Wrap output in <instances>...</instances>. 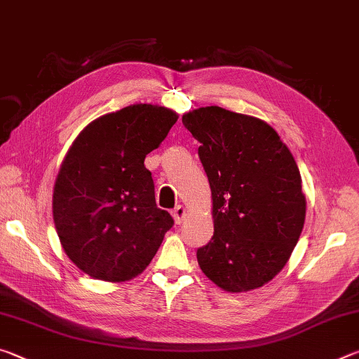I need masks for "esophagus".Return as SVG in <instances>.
Returning <instances> with one entry per match:
<instances>
[{
    "mask_svg": "<svg viewBox=\"0 0 359 359\" xmlns=\"http://www.w3.org/2000/svg\"><path fill=\"white\" fill-rule=\"evenodd\" d=\"M174 220H175V223L177 224H180L182 222H184V218H185V215H187V209L184 208V205H177V208L174 209Z\"/></svg>",
    "mask_w": 359,
    "mask_h": 359,
    "instance_id": "1",
    "label": "esophagus"
}]
</instances>
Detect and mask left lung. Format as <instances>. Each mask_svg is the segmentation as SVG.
<instances>
[{
	"instance_id": "obj_1",
	"label": "left lung",
	"mask_w": 359,
	"mask_h": 359,
	"mask_svg": "<svg viewBox=\"0 0 359 359\" xmlns=\"http://www.w3.org/2000/svg\"><path fill=\"white\" fill-rule=\"evenodd\" d=\"M212 191L214 236L199 267L229 293L263 287L283 269L306 220V196L290 149L266 121L218 106L185 114Z\"/></svg>"
}]
</instances>
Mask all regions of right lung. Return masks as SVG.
Instances as JSON below:
<instances>
[{
  "label": "right lung",
  "instance_id": "1",
  "mask_svg": "<svg viewBox=\"0 0 359 359\" xmlns=\"http://www.w3.org/2000/svg\"><path fill=\"white\" fill-rule=\"evenodd\" d=\"M179 115L133 104L93 120L66 154L53 187V222L66 255L104 282H125L149 266L174 220L156 208L144 166Z\"/></svg>",
  "mask_w": 359,
  "mask_h": 359
}]
</instances>
